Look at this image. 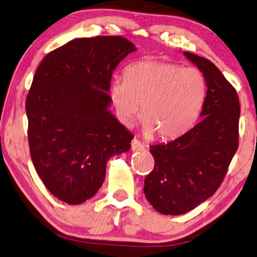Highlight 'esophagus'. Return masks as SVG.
I'll return each mask as SVG.
<instances>
[{
    "label": "esophagus",
    "mask_w": 257,
    "mask_h": 257,
    "mask_svg": "<svg viewBox=\"0 0 257 257\" xmlns=\"http://www.w3.org/2000/svg\"><path fill=\"white\" fill-rule=\"evenodd\" d=\"M131 148L133 152H139V151H142V149L145 148V145L142 144V142H140L138 139H133L132 142H131Z\"/></svg>",
    "instance_id": "esophagus-1"
}]
</instances>
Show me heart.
<instances>
[{
    "mask_svg": "<svg viewBox=\"0 0 257 257\" xmlns=\"http://www.w3.org/2000/svg\"><path fill=\"white\" fill-rule=\"evenodd\" d=\"M206 94V78L199 69L155 61L126 66L123 79H115L109 88L118 118L131 124L141 105L145 132L160 139L187 132L202 110Z\"/></svg>",
    "mask_w": 257,
    "mask_h": 257,
    "instance_id": "1",
    "label": "heart"
}]
</instances>
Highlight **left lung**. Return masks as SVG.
<instances>
[{"mask_svg": "<svg viewBox=\"0 0 257 257\" xmlns=\"http://www.w3.org/2000/svg\"><path fill=\"white\" fill-rule=\"evenodd\" d=\"M207 82L201 119L184 136L151 147L155 160L145 195L156 211L181 215L204 202L222 184L238 149L240 104L235 89L207 58L185 51Z\"/></svg>", "mask_w": 257, "mask_h": 257, "instance_id": "8db88e82", "label": "left lung"}]
</instances>
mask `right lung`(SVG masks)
<instances>
[{
	"mask_svg": "<svg viewBox=\"0 0 257 257\" xmlns=\"http://www.w3.org/2000/svg\"><path fill=\"white\" fill-rule=\"evenodd\" d=\"M137 48L123 37L74 39L43 58L26 97L30 153L48 191L68 204L96 194L110 157L133 134L109 110L110 80Z\"/></svg>",
	"mask_w": 257,
	"mask_h": 257,
	"instance_id": "right-lung-1",
	"label": "right lung"
}]
</instances>
